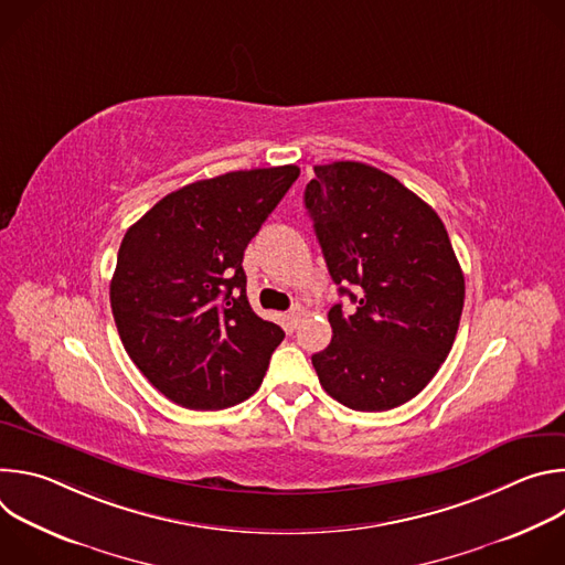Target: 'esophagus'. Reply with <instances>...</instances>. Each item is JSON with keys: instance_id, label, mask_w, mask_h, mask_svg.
I'll return each instance as SVG.
<instances>
[{"instance_id": "1", "label": "esophagus", "mask_w": 565, "mask_h": 565, "mask_svg": "<svg viewBox=\"0 0 565 565\" xmlns=\"http://www.w3.org/2000/svg\"><path fill=\"white\" fill-rule=\"evenodd\" d=\"M301 315H303V308L299 306V303H295L290 310H288V315H286V319H288V324H290V329H297V324H299V319H301Z\"/></svg>"}]
</instances>
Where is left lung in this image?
<instances>
[{
  "label": "left lung",
  "mask_w": 565,
  "mask_h": 565,
  "mask_svg": "<svg viewBox=\"0 0 565 565\" xmlns=\"http://www.w3.org/2000/svg\"><path fill=\"white\" fill-rule=\"evenodd\" d=\"M303 203L340 295L355 303L351 315L342 303L329 310L333 340L312 355L319 384L355 412L405 405L447 360L465 303L440 216L355 160L315 166Z\"/></svg>",
  "instance_id": "left-lung-1"
}]
</instances>
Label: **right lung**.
I'll return each instance as SVG.
<instances>
[{
    "label": "right lung",
    "mask_w": 565,
    "mask_h": 565,
    "mask_svg": "<svg viewBox=\"0 0 565 565\" xmlns=\"http://www.w3.org/2000/svg\"><path fill=\"white\" fill-rule=\"evenodd\" d=\"M297 177L281 166L196 181L127 230L109 286L118 335L177 405L214 412L259 388L284 331L250 308L241 264Z\"/></svg>",
    "instance_id": "right-lung-1"
}]
</instances>
